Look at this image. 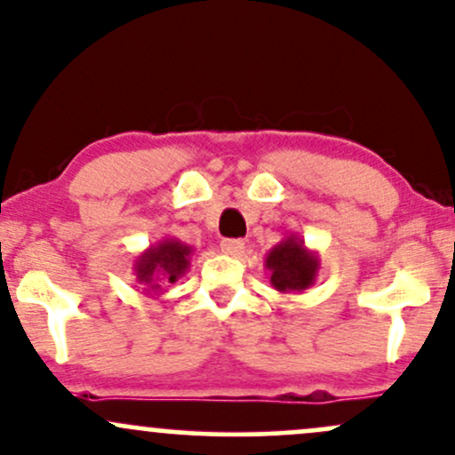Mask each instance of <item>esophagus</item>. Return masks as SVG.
I'll return each mask as SVG.
<instances>
[{"label":"esophagus","mask_w":455,"mask_h":455,"mask_svg":"<svg viewBox=\"0 0 455 455\" xmlns=\"http://www.w3.org/2000/svg\"><path fill=\"white\" fill-rule=\"evenodd\" d=\"M222 252L231 254V257H239V254L243 252L245 243L242 242V239H224V242L220 243Z\"/></svg>","instance_id":"esophagus-1"}]
</instances>
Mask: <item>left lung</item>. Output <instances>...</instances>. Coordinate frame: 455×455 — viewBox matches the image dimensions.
<instances>
[{
    "mask_svg": "<svg viewBox=\"0 0 455 455\" xmlns=\"http://www.w3.org/2000/svg\"><path fill=\"white\" fill-rule=\"evenodd\" d=\"M271 274V286L280 293H299L315 284L318 259L297 237H286L265 257Z\"/></svg>",
    "mask_w": 455,
    "mask_h": 455,
    "instance_id": "left-lung-1",
    "label": "left lung"
}]
</instances>
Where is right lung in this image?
I'll return each instance as SVG.
<instances>
[{"mask_svg": "<svg viewBox=\"0 0 455 455\" xmlns=\"http://www.w3.org/2000/svg\"><path fill=\"white\" fill-rule=\"evenodd\" d=\"M190 245L181 243L180 239H162L160 243L151 245L134 263V274L140 284L149 286L148 291H160L164 282H177L190 267Z\"/></svg>", "mask_w": 455, "mask_h": 455, "instance_id": "right-lung-1", "label": "right lung"}]
</instances>
